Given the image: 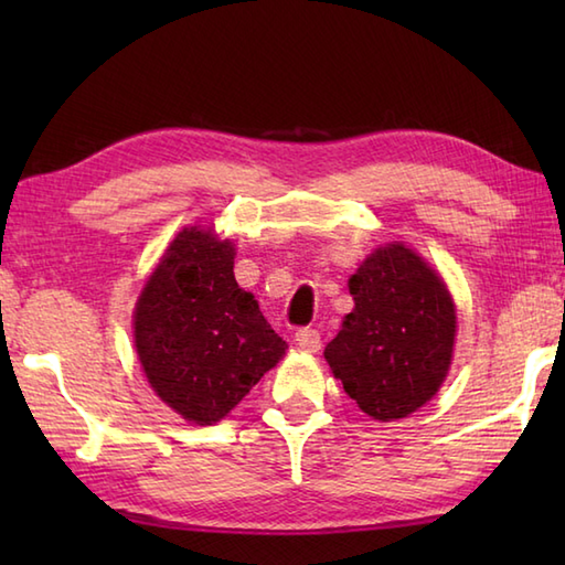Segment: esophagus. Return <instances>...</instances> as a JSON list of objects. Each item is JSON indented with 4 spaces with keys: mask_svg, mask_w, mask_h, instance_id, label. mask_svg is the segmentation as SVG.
<instances>
[{
    "mask_svg": "<svg viewBox=\"0 0 565 565\" xmlns=\"http://www.w3.org/2000/svg\"><path fill=\"white\" fill-rule=\"evenodd\" d=\"M296 344L303 352H318L320 350V332L316 328H301L296 332Z\"/></svg>",
    "mask_w": 565,
    "mask_h": 565,
    "instance_id": "1",
    "label": "esophagus"
}]
</instances>
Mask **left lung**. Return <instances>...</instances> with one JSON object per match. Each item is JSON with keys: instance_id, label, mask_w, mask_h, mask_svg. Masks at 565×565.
<instances>
[{"instance_id": "left-lung-1", "label": "left lung", "mask_w": 565, "mask_h": 565, "mask_svg": "<svg viewBox=\"0 0 565 565\" xmlns=\"http://www.w3.org/2000/svg\"><path fill=\"white\" fill-rule=\"evenodd\" d=\"M354 310L326 359L350 398L374 419L425 405L451 364L456 310L447 286L413 249L388 245L350 279Z\"/></svg>"}]
</instances>
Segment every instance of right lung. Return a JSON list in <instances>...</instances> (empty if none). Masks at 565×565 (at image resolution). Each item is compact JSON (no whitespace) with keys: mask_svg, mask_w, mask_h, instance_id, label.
I'll return each mask as SVG.
<instances>
[{"mask_svg":"<svg viewBox=\"0 0 565 565\" xmlns=\"http://www.w3.org/2000/svg\"><path fill=\"white\" fill-rule=\"evenodd\" d=\"M233 264L231 243L184 227L136 306V350L150 386L196 425L231 413L289 347L239 289Z\"/></svg>","mask_w":565,"mask_h":565,"instance_id":"add662e5","label":"right lung"}]
</instances>
